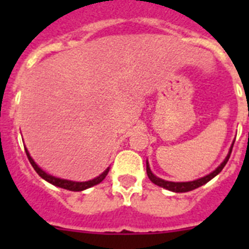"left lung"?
I'll use <instances>...</instances> for the list:
<instances>
[{
	"instance_id": "left-lung-1",
	"label": "left lung",
	"mask_w": 249,
	"mask_h": 249,
	"mask_svg": "<svg viewBox=\"0 0 249 249\" xmlns=\"http://www.w3.org/2000/svg\"><path fill=\"white\" fill-rule=\"evenodd\" d=\"M233 144H234V142H232V144H231L230 147V151H228V155L226 156V158H224V160L222 162L221 164H219L217 168L213 171V172L208 173L207 176H204V177H201L198 178V179H195V181H190V182H171V181H166V179H162V178L157 177V176H155L153 173H152L151 168H149V163L148 160L146 162V166H147V176H148V178L151 179L152 182L155 184H157V186L162 187V188H166V190L168 191H172V192H176V193H183V192H190V191H193L196 190V188H198V187L203 186V184H206L207 182H210L212 178H214L215 176L218 175L219 172H221L222 169H223V167L226 166V163L228 162V160H230V156L231 153H232V148H233Z\"/></svg>"
}]
</instances>
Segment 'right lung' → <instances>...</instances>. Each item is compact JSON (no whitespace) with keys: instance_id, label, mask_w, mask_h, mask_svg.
<instances>
[{"instance_id":"1","label":"right lung","mask_w":249,"mask_h":249,"mask_svg":"<svg viewBox=\"0 0 249 249\" xmlns=\"http://www.w3.org/2000/svg\"><path fill=\"white\" fill-rule=\"evenodd\" d=\"M25 151H26V155H27L28 160H30V163L32 164V167L35 168V171L38 173L39 177L43 178V179H45V181H47L48 183L53 184V186L59 187V188H65V190H68V191H73V192L85 191V190H87V188H91V187L101 183V182H102L103 179L106 178V176L108 175V172H109V167H107V168H106V171H103L100 176H97V177L93 178V179H89V181H86V182H76V181H70V179H63V178L54 177V176L48 175L47 172H45V171H43V169L41 168V167H39L36 162H35L34 158L31 157L30 152H28V149L26 148V147H25Z\"/></svg>"}]
</instances>
